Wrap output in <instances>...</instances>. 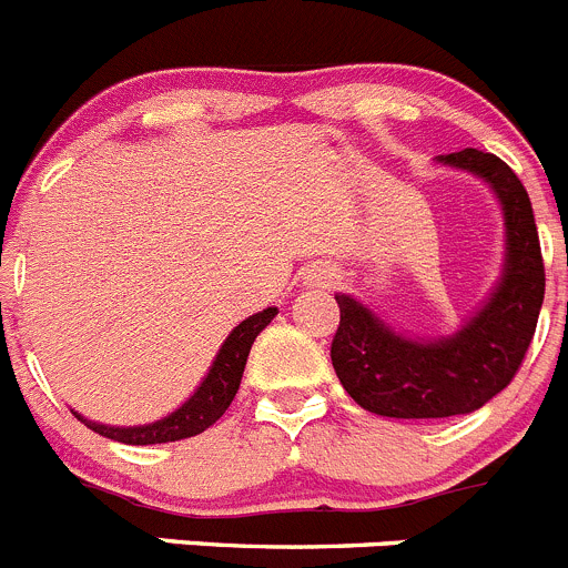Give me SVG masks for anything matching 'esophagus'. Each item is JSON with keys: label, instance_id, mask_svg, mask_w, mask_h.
<instances>
[{"label": "esophagus", "instance_id": "esophagus-1", "mask_svg": "<svg viewBox=\"0 0 568 568\" xmlns=\"http://www.w3.org/2000/svg\"><path fill=\"white\" fill-rule=\"evenodd\" d=\"M314 283L316 285H333V283H336V274H333L331 268H316Z\"/></svg>", "mask_w": 568, "mask_h": 568}]
</instances>
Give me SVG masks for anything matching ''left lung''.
Wrapping results in <instances>:
<instances>
[{
	"label": "left lung",
	"instance_id": "8db88e82",
	"mask_svg": "<svg viewBox=\"0 0 568 568\" xmlns=\"http://www.w3.org/2000/svg\"><path fill=\"white\" fill-rule=\"evenodd\" d=\"M437 162L485 179L505 210V272L487 302L454 336L417 342L392 331L347 294H336L338 331L331 362L347 395L384 417L468 415L499 395L521 367L544 302V257L532 204L510 164L465 148Z\"/></svg>",
	"mask_w": 568,
	"mask_h": 568
}]
</instances>
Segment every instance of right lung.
Listing matches in <instances>:
<instances>
[{
  "instance_id": "1",
  "label": "right lung",
  "mask_w": 568,
  "mask_h": 568,
  "mask_svg": "<svg viewBox=\"0 0 568 568\" xmlns=\"http://www.w3.org/2000/svg\"><path fill=\"white\" fill-rule=\"evenodd\" d=\"M277 316V308H266L260 314L243 320L235 331L226 336V342L221 344L219 356L212 362L210 373L201 381L199 389L179 406L176 412H171L168 417L156 423H148V426H103V423L83 420L78 412L72 415L89 426L92 432H98L100 437L116 439V443L125 445H156V443H176V439L195 437V434L206 432L212 423L219 420L230 404L235 400L237 386H241L243 367H246L248 349H252L254 338L260 336V331L268 325V322Z\"/></svg>"
}]
</instances>
